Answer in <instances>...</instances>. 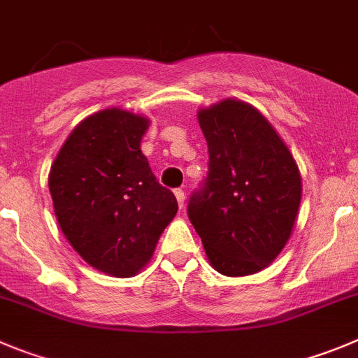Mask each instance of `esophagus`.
<instances>
[{
  "instance_id": "esophagus-1",
  "label": "esophagus",
  "mask_w": 358,
  "mask_h": 358,
  "mask_svg": "<svg viewBox=\"0 0 358 358\" xmlns=\"http://www.w3.org/2000/svg\"><path fill=\"white\" fill-rule=\"evenodd\" d=\"M173 193H176V199H177V204H179V208H185V206H186V193L185 192H182V189L181 188H177L176 189V192H173Z\"/></svg>"
}]
</instances>
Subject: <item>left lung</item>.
Segmentation results:
<instances>
[{
	"label": "left lung",
	"mask_w": 358,
	"mask_h": 358,
	"mask_svg": "<svg viewBox=\"0 0 358 358\" xmlns=\"http://www.w3.org/2000/svg\"><path fill=\"white\" fill-rule=\"evenodd\" d=\"M209 170L188 216L211 266L227 277L257 273L286 247L301 201L296 162L264 115L224 99L199 111Z\"/></svg>",
	"instance_id": "8db88e82"
}]
</instances>
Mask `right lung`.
<instances>
[{"instance_id":"obj_1","label":"right lung","mask_w":358,"mask_h":358,"mask_svg":"<svg viewBox=\"0 0 358 358\" xmlns=\"http://www.w3.org/2000/svg\"><path fill=\"white\" fill-rule=\"evenodd\" d=\"M147 127L142 115L97 111L69 134L49 172L62 232L90 266L113 277L145 266L177 213L140 149Z\"/></svg>"}]
</instances>
